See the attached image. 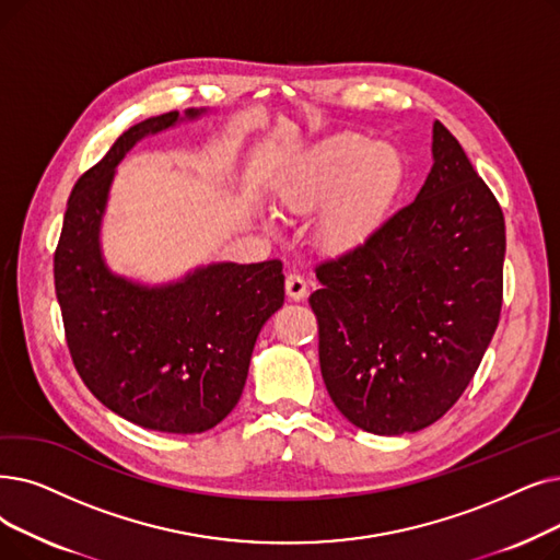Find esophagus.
I'll return each instance as SVG.
<instances>
[{
  "instance_id": "34e87169",
  "label": "esophagus",
  "mask_w": 560,
  "mask_h": 560,
  "mask_svg": "<svg viewBox=\"0 0 560 560\" xmlns=\"http://www.w3.org/2000/svg\"><path fill=\"white\" fill-rule=\"evenodd\" d=\"M285 295L293 300V302H302L306 295H308V285L304 281L302 275L298 272H290L285 277Z\"/></svg>"
}]
</instances>
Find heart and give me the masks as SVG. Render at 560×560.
I'll list each match as a JSON object with an SVG mask.
<instances>
[{"mask_svg": "<svg viewBox=\"0 0 560 560\" xmlns=\"http://www.w3.org/2000/svg\"><path fill=\"white\" fill-rule=\"evenodd\" d=\"M402 178L405 166L392 145L340 135L281 185L279 199L293 212H311L325 202L315 240L323 252L340 256L361 249L380 231Z\"/></svg>", "mask_w": 560, "mask_h": 560, "instance_id": "heart-1", "label": "heart"}]
</instances>
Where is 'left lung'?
<instances>
[{"mask_svg":"<svg viewBox=\"0 0 560 560\" xmlns=\"http://www.w3.org/2000/svg\"><path fill=\"white\" fill-rule=\"evenodd\" d=\"M434 164L409 206L350 254L315 265L308 298L334 405L373 434L440 421L465 394L503 302V212L434 120Z\"/></svg>","mask_w":560,"mask_h":560,"instance_id":"left-lung-1","label":"left lung"}]
</instances>
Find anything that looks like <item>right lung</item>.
<instances>
[{
    "instance_id": "obj_1",
    "label": "right lung",
    "mask_w": 560,
    "mask_h": 560,
    "mask_svg": "<svg viewBox=\"0 0 560 560\" xmlns=\"http://www.w3.org/2000/svg\"><path fill=\"white\" fill-rule=\"evenodd\" d=\"M176 120L178 112L141 120L80 176L55 252V288L66 343L89 392L141 428L194 434L237 405L256 336L283 304V265H208L164 288L107 270L98 229L114 166L141 137Z\"/></svg>"
}]
</instances>
